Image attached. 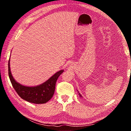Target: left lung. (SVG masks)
I'll return each instance as SVG.
<instances>
[{
    "label": "left lung",
    "instance_id": "8db88e82",
    "mask_svg": "<svg viewBox=\"0 0 131 131\" xmlns=\"http://www.w3.org/2000/svg\"><path fill=\"white\" fill-rule=\"evenodd\" d=\"M79 95H80V96H81V95H80V93H79Z\"/></svg>",
    "mask_w": 131,
    "mask_h": 131
}]
</instances>
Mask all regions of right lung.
Listing matches in <instances>:
<instances>
[{
  "label": "right lung",
  "mask_w": 131,
  "mask_h": 131,
  "mask_svg": "<svg viewBox=\"0 0 131 131\" xmlns=\"http://www.w3.org/2000/svg\"><path fill=\"white\" fill-rule=\"evenodd\" d=\"M8 76L13 88L22 99L29 102L43 104L49 101L54 94L55 84L58 78L64 70L57 72L45 83L36 87H26L21 85L15 80L12 74L10 67V59L8 61Z\"/></svg>",
  "instance_id": "right-lung-1"
}]
</instances>
